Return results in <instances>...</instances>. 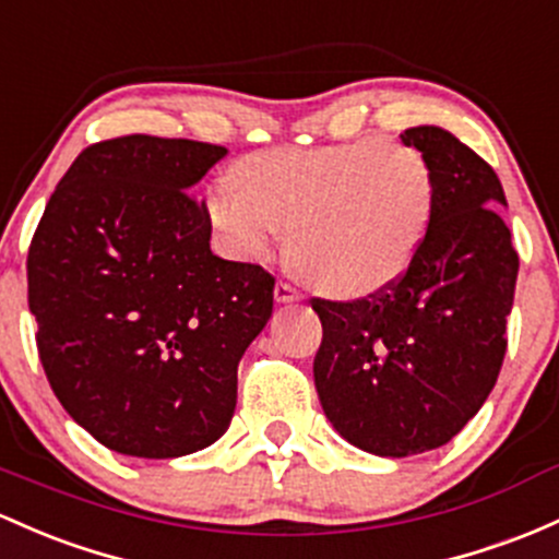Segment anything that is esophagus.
<instances>
[{
	"label": "esophagus",
	"instance_id": "1",
	"mask_svg": "<svg viewBox=\"0 0 559 559\" xmlns=\"http://www.w3.org/2000/svg\"><path fill=\"white\" fill-rule=\"evenodd\" d=\"M273 294H275V302H281V305L299 302V297H302V294L294 289L292 284H284V281H278V284H275V292Z\"/></svg>",
	"mask_w": 559,
	"mask_h": 559
}]
</instances>
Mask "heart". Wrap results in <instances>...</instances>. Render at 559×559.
Returning a JSON list of instances; mask_svg holds the SVG:
<instances>
[{
	"label": "heart",
	"instance_id": "heart-1",
	"mask_svg": "<svg viewBox=\"0 0 559 559\" xmlns=\"http://www.w3.org/2000/svg\"><path fill=\"white\" fill-rule=\"evenodd\" d=\"M238 175L206 188V217L225 247L265 262L289 236L294 265L336 297L401 278L432 219L427 158L382 138L254 153Z\"/></svg>",
	"mask_w": 559,
	"mask_h": 559
}]
</instances>
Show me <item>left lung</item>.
<instances>
[{
  "instance_id": "8db88e82",
  "label": "left lung",
  "mask_w": 559,
  "mask_h": 559,
  "mask_svg": "<svg viewBox=\"0 0 559 559\" xmlns=\"http://www.w3.org/2000/svg\"><path fill=\"white\" fill-rule=\"evenodd\" d=\"M401 140L435 177L414 262L369 299H312L323 326L312 360L323 414L355 449L392 459L440 449L486 403L520 267L496 171L443 127H411Z\"/></svg>"
}]
</instances>
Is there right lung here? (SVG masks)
<instances>
[{
    "instance_id": "1",
    "label": "right lung",
    "mask_w": 559,
    "mask_h": 559,
    "mask_svg": "<svg viewBox=\"0 0 559 559\" xmlns=\"http://www.w3.org/2000/svg\"><path fill=\"white\" fill-rule=\"evenodd\" d=\"M228 153L195 140H103L76 156L28 249V310L60 406L106 449L175 459L223 438L238 360L275 278L212 254L193 186Z\"/></svg>"
}]
</instances>
